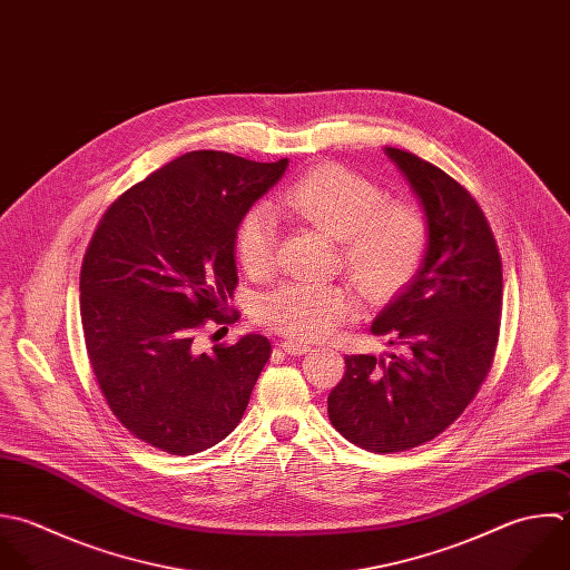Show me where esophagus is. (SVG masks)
Returning a JSON list of instances; mask_svg holds the SVG:
<instances>
[{
	"label": "esophagus",
	"mask_w": 570,
	"mask_h": 570,
	"mask_svg": "<svg viewBox=\"0 0 570 570\" xmlns=\"http://www.w3.org/2000/svg\"><path fill=\"white\" fill-rule=\"evenodd\" d=\"M279 346H282V351H284V353H288V355H304V353H308V351H311V346H308V344L297 342V340H284Z\"/></svg>",
	"instance_id": "34e87169"
}]
</instances>
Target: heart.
Segmentation results:
<instances>
[{"mask_svg": "<svg viewBox=\"0 0 570 570\" xmlns=\"http://www.w3.org/2000/svg\"><path fill=\"white\" fill-rule=\"evenodd\" d=\"M275 208L295 222L337 237L346 273L360 293L380 304L400 295L420 273L431 228L424 210L404 199H386L380 184L340 164H322L293 181ZM235 250L250 277L275 268L277 224L266 210L244 215ZM357 311V299L344 284L288 282L259 297V324L293 340H324Z\"/></svg>", "mask_w": 570, "mask_h": 570, "instance_id": "heart-1", "label": "heart"}]
</instances>
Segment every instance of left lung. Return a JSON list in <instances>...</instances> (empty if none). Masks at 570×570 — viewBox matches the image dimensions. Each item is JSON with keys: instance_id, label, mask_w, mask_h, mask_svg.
<instances>
[{"instance_id": "obj_1", "label": "left lung", "mask_w": 570, "mask_h": 570, "mask_svg": "<svg viewBox=\"0 0 570 570\" xmlns=\"http://www.w3.org/2000/svg\"><path fill=\"white\" fill-rule=\"evenodd\" d=\"M420 197L429 253L371 331L397 353L346 355L331 424L371 453H402L444 433L487 382L502 315V257L475 197L435 164L386 148Z\"/></svg>"}]
</instances>
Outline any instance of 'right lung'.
<instances>
[{"label":"right lung","mask_w":570,"mask_h":570,"mask_svg":"<svg viewBox=\"0 0 570 570\" xmlns=\"http://www.w3.org/2000/svg\"><path fill=\"white\" fill-rule=\"evenodd\" d=\"M288 159L193 150L121 193L101 215L79 273V311L99 391L137 440L195 455L239 424L271 357L264 335L202 353L208 322L239 320L235 237Z\"/></svg>","instance_id":"right-lung-1"}]
</instances>
